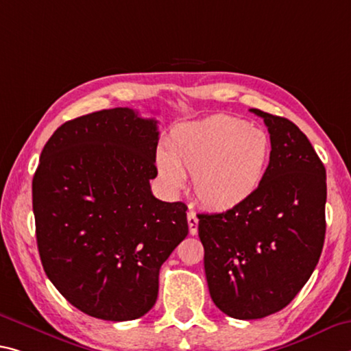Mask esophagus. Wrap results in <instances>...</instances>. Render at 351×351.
Returning a JSON list of instances; mask_svg holds the SVG:
<instances>
[{"instance_id": "34e87169", "label": "esophagus", "mask_w": 351, "mask_h": 351, "mask_svg": "<svg viewBox=\"0 0 351 351\" xmlns=\"http://www.w3.org/2000/svg\"><path fill=\"white\" fill-rule=\"evenodd\" d=\"M187 223H189V231H191V234L195 236L198 232V219L193 210H189L187 213Z\"/></svg>"}]
</instances>
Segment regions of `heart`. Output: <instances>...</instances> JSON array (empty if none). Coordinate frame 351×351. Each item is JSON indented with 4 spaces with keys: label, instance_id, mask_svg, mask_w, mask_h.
<instances>
[{
    "label": "heart",
    "instance_id": "1",
    "mask_svg": "<svg viewBox=\"0 0 351 351\" xmlns=\"http://www.w3.org/2000/svg\"><path fill=\"white\" fill-rule=\"evenodd\" d=\"M169 154L158 153L159 175L170 189H181L193 175L197 199L225 210L252 198L263 184L270 159L265 131L230 115H214L178 126L169 138Z\"/></svg>",
    "mask_w": 351,
    "mask_h": 351
}]
</instances>
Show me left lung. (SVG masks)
<instances>
[{"instance_id": "1", "label": "left lung", "mask_w": 351, "mask_h": 351, "mask_svg": "<svg viewBox=\"0 0 351 351\" xmlns=\"http://www.w3.org/2000/svg\"><path fill=\"white\" fill-rule=\"evenodd\" d=\"M270 134L263 184L247 202L198 215L213 302L241 320L263 319L292 302L313 275L325 242L326 171L300 128L252 109Z\"/></svg>"}]
</instances>
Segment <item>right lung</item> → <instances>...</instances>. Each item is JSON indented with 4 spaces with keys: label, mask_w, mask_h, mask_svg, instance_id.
<instances>
[{
    "label": "right lung",
    "mask_w": 351,
    "mask_h": 351,
    "mask_svg": "<svg viewBox=\"0 0 351 351\" xmlns=\"http://www.w3.org/2000/svg\"><path fill=\"white\" fill-rule=\"evenodd\" d=\"M158 141V120L115 108L65 121L42 149L32 180L38 254L87 315H145L160 265L187 236V206L160 202L149 186Z\"/></svg>",
    "instance_id": "right-lung-1"
}]
</instances>
